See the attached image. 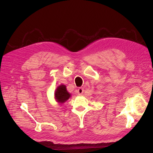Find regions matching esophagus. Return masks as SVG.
Here are the masks:
<instances>
[{
  "mask_svg": "<svg viewBox=\"0 0 153 153\" xmlns=\"http://www.w3.org/2000/svg\"><path fill=\"white\" fill-rule=\"evenodd\" d=\"M84 89H83V88H82V87L79 88V89H78V91H77L78 94L79 95V96L82 95V94H83V93H84Z\"/></svg>",
  "mask_w": 153,
  "mask_h": 153,
  "instance_id": "obj_1",
  "label": "esophagus"
}]
</instances>
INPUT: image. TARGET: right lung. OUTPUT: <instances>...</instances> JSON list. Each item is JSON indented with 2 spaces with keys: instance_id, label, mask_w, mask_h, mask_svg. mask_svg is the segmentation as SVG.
<instances>
[{
  "instance_id": "add662e5",
  "label": "right lung",
  "mask_w": 153,
  "mask_h": 153,
  "mask_svg": "<svg viewBox=\"0 0 153 153\" xmlns=\"http://www.w3.org/2000/svg\"><path fill=\"white\" fill-rule=\"evenodd\" d=\"M71 96V94L67 91L66 86L65 85L61 84L59 85L55 90L54 99L57 103L62 104Z\"/></svg>"
}]
</instances>
